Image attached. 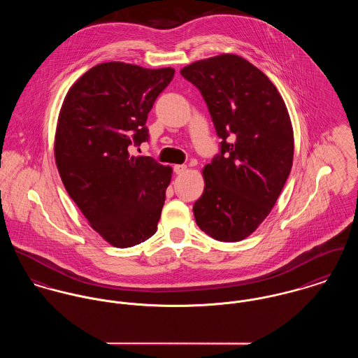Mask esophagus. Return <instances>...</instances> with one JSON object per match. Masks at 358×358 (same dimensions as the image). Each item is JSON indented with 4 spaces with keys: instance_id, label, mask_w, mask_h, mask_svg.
<instances>
[{
    "instance_id": "1",
    "label": "esophagus",
    "mask_w": 358,
    "mask_h": 358,
    "mask_svg": "<svg viewBox=\"0 0 358 358\" xmlns=\"http://www.w3.org/2000/svg\"><path fill=\"white\" fill-rule=\"evenodd\" d=\"M186 169H187V166H186V165H175V166H173V171H175V173H176V175H182V173H185V172H186Z\"/></svg>"
}]
</instances>
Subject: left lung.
Instances as JSON below:
<instances>
[{
	"instance_id": "1",
	"label": "left lung",
	"mask_w": 358,
	"mask_h": 358,
	"mask_svg": "<svg viewBox=\"0 0 358 358\" xmlns=\"http://www.w3.org/2000/svg\"><path fill=\"white\" fill-rule=\"evenodd\" d=\"M201 92L220 155L202 169L196 226L220 242L253 234L276 203L293 166L294 132L286 103L257 66L224 53L180 69Z\"/></svg>"
}]
</instances>
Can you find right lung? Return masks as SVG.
<instances>
[{
    "label": "right lung",
    "mask_w": 358,
    "mask_h": 358,
    "mask_svg": "<svg viewBox=\"0 0 358 358\" xmlns=\"http://www.w3.org/2000/svg\"><path fill=\"white\" fill-rule=\"evenodd\" d=\"M173 73L171 66L102 63L63 101L55 135L60 178L90 227L115 248L139 245L157 231L172 168L130 150L148 141V113Z\"/></svg>",
    "instance_id": "right-lung-1"
}]
</instances>
